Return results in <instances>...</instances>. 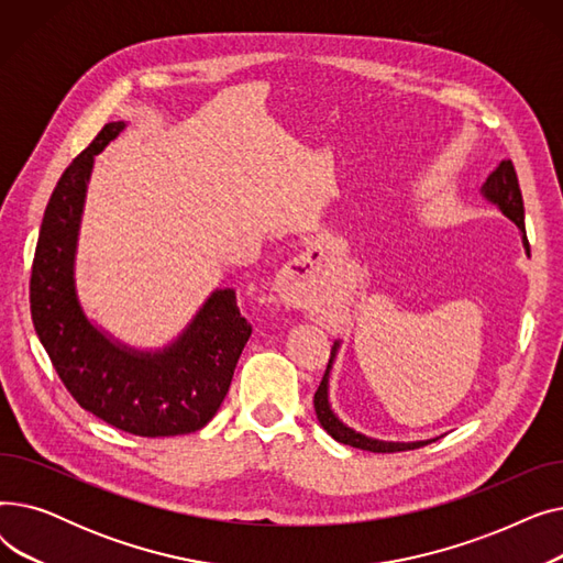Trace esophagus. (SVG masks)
Segmentation results:
<instances>
[{
	"label": "esophagus",
	"instance_id": "obj_1",
	"mask_svg": "<svg viewBox=\"0 0 563 563\" xmlns=\"http://www.w3.org/2000/svg\"><path fill=\"white\" fill-rule=\"evenodd\" d=\"M327 264H323V251L321 249H308L301 257L294 260L280 283L278 291L280 297L297 306V308H312L317 301H321L323 287H327Z\"/></svg>",
	"mask_w": 563,
	"mask_h": 563
}]
</instances>
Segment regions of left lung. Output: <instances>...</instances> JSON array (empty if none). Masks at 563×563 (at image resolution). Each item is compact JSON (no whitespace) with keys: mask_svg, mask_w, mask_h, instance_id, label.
I'll list each match as a JSON object with an SVG mask.
<instances>
[{"mask_svg":"<svg viewBox=\"0 0 563 563\" xmlns=\"http://www.w3.org/2000/svg\"><path fill=\"white\" fill-rule=\"evenodd\" d=\"M482 196L497 205V210L509 217L520 234H522V244H525V251L529 255V242H527V232H525V207H522V194H520V185H518V175H516V168H514V162L511 159H501L499 166L486 177V183L482 187ZM338 349H340V342L333 344L331 349V361H329V367H327V374H323L319 388L314 393V412H317V420L319 424L327 429L329 435H333L338 442H344V445H351V448H358V450H365V452H380V454H388V452H406V450H418V448H424L429 445V442L438 440V438H431V440H418V442H388V440H376V438H369L365 433H358L353 431L351 427H346L344 422L338 420V416L331 408V401H329V378H331V369H333V361L338 356Z\"/></svg>","mask_w":563,"mask_h":563,"instance_id":"8db88e82","label":"left lung"}]
</instances>
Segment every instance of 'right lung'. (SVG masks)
Segmentation results:
<instances>
[{"label":"right lung","mask_w":563,"mask_h":563,"mask_svg":"<svg viewBox=\"0 0 563 563\" xmlns=\"http://www.w3.org/2000/svg\"><path fill=\"white\" fill-rule=\"evenodd\" d=\"M123 130V121L107 123L52 191L29 283L34 329L84 410L143 438L194 433L217 416L253 333L234 289H214L180 338L157 351L128 346L93 327L77 297L75 255L86 187L96 155Z\"/></svg>","instance_id":"add662e5"}]
</instances>
